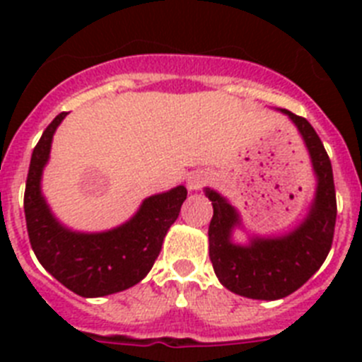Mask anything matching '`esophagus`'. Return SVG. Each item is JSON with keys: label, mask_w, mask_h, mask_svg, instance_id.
I'll list each match as a JSON object with an SVG mask.
<instances>
[{"label": "esophagus", "mask_w": 362, "mask_h": 362, "mask_svg": "<svg viewBox=\"0 0 362 362\" xmlns=\"http://www.w3.org/2000/svg\"><path fill=\"white\" fill-rule=\"evenodd\" d=\"M206 183H209V175L204 172H194V174L188 175L187 185L190 190H201L203 187H206Z\"/></svg>", "instance_id": "esophagus-1"}]
</instances>
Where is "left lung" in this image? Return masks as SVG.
I'll return each instance as SVG.
<instances>
[{"label": "left lung", "mask_w": 362, "mask_h": 362, "mask_svg": "<svg viewBox=\"0 0 362 362\" xmlns=\"http://www.w3.org/2000/svg\"><path fill=\"white\" fill-rule=\"evenodd\" d=\"M281 112L299 129L319 179L315 199L305 223L284 238L254 239L248 246L233 245L230 232L239 223L238 212L217 192L206 188L214 206L209 226L214 272L225 288L250 299L276 300L296 292L321 268L334 241L337 201L330 158L305 117L284 108Z\"/></svg>", "instance_id": "1"}]
</instances>
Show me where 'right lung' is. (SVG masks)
<instances>
[{"mask_svg": "<svg viewBox=\"0 0 362 362\" xmlns=\"http://www.w3.org/2000/svg\"><path fill=\"white\" fill-rule=\"evenodd\" d=\"M65 116L66 112H62L54 117L32 152L23 199L30 246L45 270L78 296L123 292L153 267L163 239L187 199V188L177 187L148 197L129 223L108 232L76 233L63 228L41 197L40 179L54 132Z\"/></svg>", "mask_w": 362, "mask_h": 362, "instance_id": "right-lung-1", "label": "right lung"}]
</instances>
